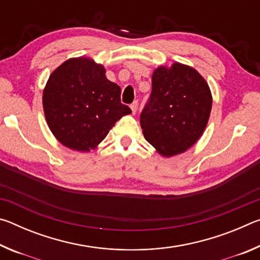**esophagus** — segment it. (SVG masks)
I'll use <instances>...</instances> for the list:
<instances>
[{
  "instance_id": "1",
  "label": "esophagus",
  "mask_w": 260,
  "mask_h": 260,
  "mask_svg": "<svg viewBox=\"0 0 260 260\" xmlns=\"http://www.w3.org/2000/svg\"><path fill=\"white\" fill-rule=\"evenodd\" d=\"M138 108H139V102H138V101H134V102L131 104V109H132V112H133V113H135L136 111H138Z\"/></svg>"
}]
</instances>
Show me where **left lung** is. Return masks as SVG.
<instances>
[{
	"instance_id": "obj_1",
	"label": "left lung",
	"mask_w": 260,
	"mask_h": 260,
	"mask_svg": "<svg viewBox=\"0 0 260 260\" xmlns=\"http://www.w3.org/2000/svg\"><path fill=\"white\" fill-rule=\"evenodd\" d=\"M212 96L195 69L174 63L152 74V89L140 116L143 135L164 157L184 152L209 121Z\"/></svg>"
}]
</instances>
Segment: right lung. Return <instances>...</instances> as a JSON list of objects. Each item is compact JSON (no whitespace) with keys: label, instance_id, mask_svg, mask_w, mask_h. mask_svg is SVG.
Returning <instances> with one entry per match:
<instances>
[{"label":"right lung","instance_id":"obj_1","mask_svg":"<svg viewBox=\"0 0 260 260\" xmlns=\"http://www.w3.org/2000/svg\"><path fill=\"white\" fill-rule=\"evenodd\" d=\"M121 89L105 77L103 65L71 58L50 74L43 90V110L52 134L65 147L90 151L132 110L120 101Z\"/></svg>","mask_w":260,"mask_h":260}]
</instances>
